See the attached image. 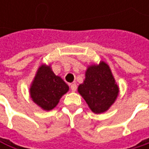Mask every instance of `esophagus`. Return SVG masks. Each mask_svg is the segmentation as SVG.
Masks as SVG:
<instances>
[{"label": "esophagus", "mask_w": 149, "mask_h": 149, "mask_svg": "<svg viewBox=\"0 0 149 149\" xmlns=\"http://www.w3.org/2000/svg\"><path fill=\"white\" fill-rule=\"evenodd\" d=\"M71 90L72 91H76V90H77V84H71Z\"/></svg>", "instance_id": "obj_1"}]
</instances>
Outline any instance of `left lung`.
Instances as JSON below:
<instances>
[{
	"instance_id": "left-lung-1",
	"label": "left lung",
	"mask_w": 149,
	"mask_h": 149,
	"mask_svg": "<svg viewBox=\"0 0 149 149\" xmlns=\"http://www.w3.org/2000/svg\"><path fill=\"white\" fill-rule=\"evenodd\" d=\"M77 91L92 112L101 114L116 102L119 94V86L109 65L101 60L99 64L88 65L85 78L78 85Z\"/></svg>"
}]
</instances>
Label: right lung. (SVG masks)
I'll return each mask as SVG.
<instances>
[{"instance_id": "right-lung-1", "label": "right lung", "mask_w": 149, "mask_h": 149, "mask_svg": "<svg viewBox=\"0 0 149 149\" xmlns=\"http://www.w3.org/2000/svg\"><path fill=\"white\" fill-rule=\"evenodd\" d=\"M69 91V86L54 74L51 65H41L30 85L29 94L33 102L43 110L53 109L60 98Z\"/></svg>"}]
</instances>
